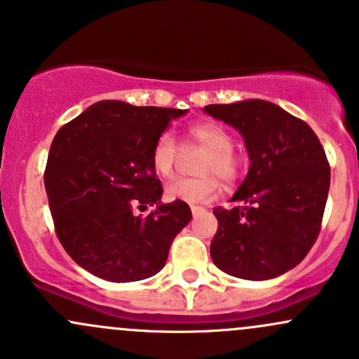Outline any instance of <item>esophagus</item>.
Returning a JSON list of instances; mask_svg holds the SVG:
<instances>
[{"mask_svg":"<svg viewBox=\"0 0 359 359\" xmlns=\"http://www.w3.org/2000/svg\"><path fill=\"white\" fill-rule=\"evenodd\" d=\"M191 212H193V215H200V213L205 212V208H201V206H191Z\"/></svg>","mask_w":359,"mask_h":359,"instance_id":"esophagus-1","label":"esophagus"}]
</instances>
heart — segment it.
I'll return each instance as SVG.
<instances>
[{"instance_id": "b5f03b06", "label": "heart", "mask_w": 359, "mask_h": 359, "mask_svg": "<svg viewBox=\"0 0 359 359\" xmlns=\"http://www.w3.org/2000/svg\"><path fill=\"white\" fill-rule=\"evenodd\" d=\"M233 133L226 126L213 121L194 123L186 130L184 149L205 151L198 173L201 177L194 179H175L165 187V196L170 201H186L189 205L206 203L217 196L220 189V180L226 184H234L245 172V156L234 149ZM182 159V147L172 133L165 132L154 142L151 163L159 177H170L175 173Z\"/></svg>"}]
</instances>
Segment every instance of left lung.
Segmentation results:
<instances>
[{
  "label": "left lung",
  "mask_w": 359,
  "mask_h": 359,
  "mask_svg": "<svg viewBox=\"0 0 359 359\" xmlns=\"http://www.w3.org/2000/svg\"><path fill=\"white\" fill-rule=\"evenodd\" d=\"M205 112L245 137L248 175L233 201L213 208L219 229L213 264L243 280L262 281L295 267L316 241L323 220L330 165L309 125L266 100L210 104Z\"/></svg>",
  "instance_id": "left-lung-1"
}]
</instances>
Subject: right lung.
<instances>
[{
	"label": "right lung",
	"mask_w": 359,
	"mask_h": 359,
	"mask_svg": "<svg viewBox=\"0 0 359 359\" xmlns=\"http://www.w3.org/2000/svg\"><path fill=\"white\" fill-rule=\"evenodd\" d=\"M186 109L102 100L66 123L50 146L45 189L55 233L76 264L116 283L156 274L189 224L186 201L161 205L154 142ZM157 205L147 216L133 205Z\"/></svg>",
	"instance_id": "obj_1"
}]
</instances>
